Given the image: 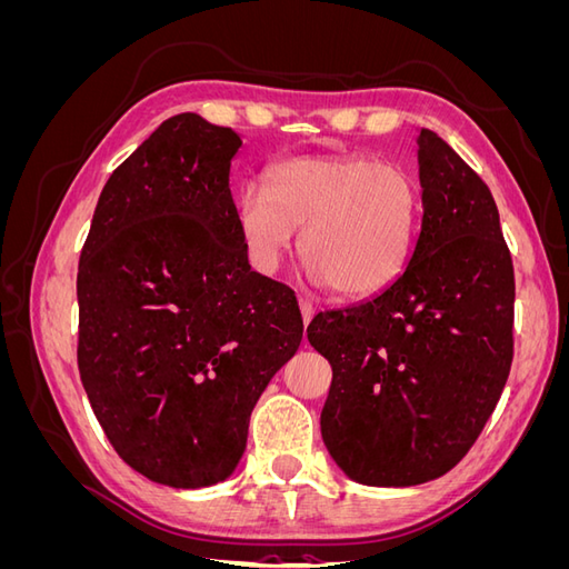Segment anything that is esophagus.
Listing matches in <instances>:
<instances>
[{"label":"esophagus","instance_id":"34e87169","mask_svg":"<svg viewBox=\"0 0 569 569\" xmlns=\"http://www.w3.org/2000/svg\"><path fill=\"white\" fill-rule=\"evenodd\" d=\"M299 308H301V316H303V322L308 325L313 320V316H316V306L311 303V301H306V299H301L299 301Z\"/></svg>","mask_w":569,"mask_h":569}]
</instances>
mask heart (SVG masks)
Wrapping results in <instances>:
<instances>
[{"instance_id":"b5f03b06","label":"heart","mask_w":569,"mask_h":569,"mask_svg":"<svg viewBox=\"0 0 569 569\" xmlns=\"http://www.w3.org/2000/svg\"><path fill=\"white\" fill-rule=\"evenodd\" d=\"M422 213V187L408 168L372 157H295L270 170V192L247 184L237 226L251 263L274 272L301 234L316 282L343 299L387 289L406 270Z\"/></svg>"}]
</instances>
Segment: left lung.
I'll list each match as a JSON object with an SVG mask.
<instances>
[{
    "mask_svg": "<svg viewBox=\"0 0 569 569\" xmlns=\"http://www.w3.org/2000/svg\"><path fill=\"white\" fill-rule=\"evenodd\" d=\"M418 144L422 220L406 270L306 330L332 366L325 449L368 487H416L456 468L512 363L515 274L496 201L437 132L420 128Z\"/></svg>",
    "mask_w": 569,
    "mask_h": 569,
    "instance_id": "left-lung-1",
    "label": "left lung"
}]
</instances>
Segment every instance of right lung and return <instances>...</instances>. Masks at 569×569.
I'll return each instance as SVG.
<instances>
[{"mask_svg": "<svg viewBox=\"0 0 569 569\" xmlns=\"http://www.w3.org/2000/svg\"><path fill=\"white\" fill-rule=\"evenodd\" d=\"M242 140L163 120L101 189L80 256L82 387L116 453L173 489L234 475L303 337L295 291L249 266L230 192Z\"/></svg>", "mask_w": 569, "mask_h": 569, "instance_id": "right-lung-1", "label": "right lung"}]
</instances>
